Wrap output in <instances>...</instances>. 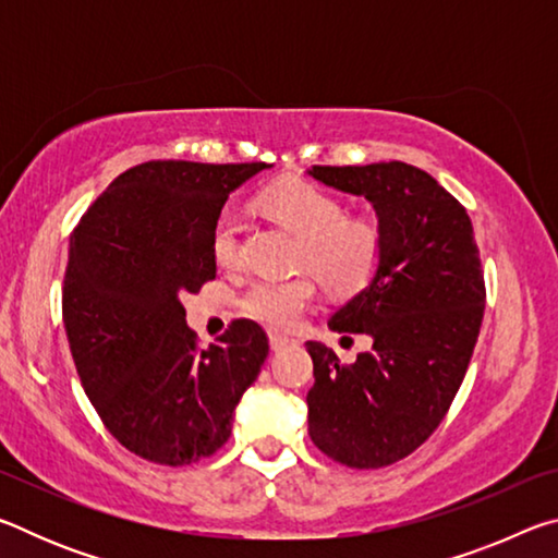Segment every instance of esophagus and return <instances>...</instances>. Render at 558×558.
Here are the masks:
<instances>
[{
  "label": "esophagus",
  "mask_w": 558,
  "mask_h": 558,
  "mask_svg": "<svg viewBox=\"0 0 558 558\" xmlns=\"http://www.w3.org/2000/svg\"><path fill=\"white\" fill-rule=\"evenodd\" d=\"M268 339H270V349H272V352H280V349H286L288 344L295 342V339H290V337H286V335H278V332H270Z\"/></svg>",
  "instance_id": "1"
}]
</instances>
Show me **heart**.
I'll return each mask as SVG.
<instances>
[{"label": "heart", "instance_id": "b5f03b06", "mask_svg": "<svg viewBox=\"0 0 558 558\" xmlns=\"http://www.w3.org/2000/svg\"><path fill=\"white\" fill-rule=\"evenodd\" d=\"M270 219L300 235L298 268L313 270L317 280L339 298H352L379 276L386 256V235L372 216L347 214V204L327 189L305 179H286L258 196ZM209 248L221 268L241 263V221L233 211L216 216ZM315 300V278H256L241 292L239 310L256 323L288 329Z\"/></svg>", "mask_w": 558, "mask_h": 558}]
</instances>
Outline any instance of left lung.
I'll return each instance as SVG.
<instances>
[{
    "mask_svg": "<svg viewBox=\"0 0 558 558\" xmlns=\"http://www.w3.org/2000/svg\"><path fill=\"white\" fill-rule=\"evenodd\" d=\"M310 177L372 202L386 235L379 276L329 319L335 332L369 335V352L342 364L307 342L310 438L347 468H386L430 438L465 379L485 313L475 233L465 206L418 167L315 165Z\"/></svg>",
    "mask_w": 558,
    "mask_h": 558,
    "instance_id": "left-lung-1",
    "label": "left lung"
}]
</instances>
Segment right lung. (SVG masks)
I'll return each mask as SVG.
<instances>
[{"label":"right lung","mask_w":558,"mask_h":558,"mask_svg":"<svg viewBox=\"0 0 558 558\" xmlns=\"http://www.w3.org/2000/svg\"><path fill=\"white\" fill-rule=\"evenodd\" d=\"M266 167L153 159L112 179L73 229L63 325L75 372L112 438L157 465L214 456L268 356L253 319L202 349L179 302L216 278V216Z\"/></svg>","instance_id":"obj_1"}]
</instances>
